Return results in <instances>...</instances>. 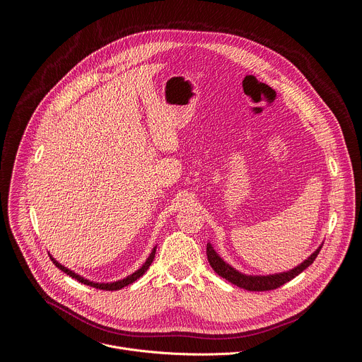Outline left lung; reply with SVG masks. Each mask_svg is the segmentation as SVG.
<instances>
[{
	"label": "left lung",
	"mask_w": 362,
	"mask_h": 362,
	"mask_svg": "<svg viewBox=\"0 0 362 362\" xmlns=\"http://www.w3.org/2000/svg\"><path fill=\"white\" fill-rule=\"evenodd\" d=\"M322 245L308 259H305L300 266L294 267L293 270H288L286 273H279V274H273V276L272 274L270 276H245V274L237 272L235 269L226 264V262L215 252V250L212 248L211 244L206 245V255H208V261H209L211 267L222 279L231 281L233 284H235L241 288L250 290V291H266V290H274V288L283 286L284 283L290 281L296 276H299L303 270H306L315 261V258L317 257Z\"/></svg>",
	"instance_id": "left-lung-1"
}]
</instances>
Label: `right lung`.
Here are the masks:
<instances>
[{"label": "right lung", "mask_w": 362, "mask_h": 362, "mask_svg": "<svg viewBox=\"0 0 362 362\" xmlns=\"http://www.w3.org/2000/svg\"><path fill=\"white\" fill-rule=\"evenodd\" d=\"M156 248H157V247H154V248H153L151 254L148 255L147 261L144 262L141 269H139L136 273H133L131 276H128V277H125V279H122V280L114 281V283H93V281H89V280H86V279L81 277L79 274H76V273L71 272L69 269H66L64 266H62L60 262H57L52 255H50V259L53 261V264H54L57 269H60L63 273H66V274H68V276H71L72 279L78 280L79 283H83V284H86V286H90V287H95V288H100V290H119V288H122V287H125V286H128V284H131V283H134L137 279H140V277L147 272V269L151 266V262H153V259H154Z\"/></svg>", "instance_id": "add662e5"}]
</instances>
